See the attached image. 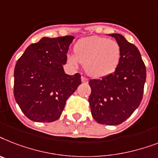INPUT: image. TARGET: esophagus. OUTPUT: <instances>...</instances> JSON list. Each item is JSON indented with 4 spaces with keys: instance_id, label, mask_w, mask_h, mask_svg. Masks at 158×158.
I'll return each instance as SVG.
<instances>
[{
    "instance_id": "esophagus-1",
    "label": "esophagus",
    "mask_w": 158,
    "mask_h": 158,
    "mask_svg": "<svg viewBox=\"0 0 158 158\" xmlns=\"http://www.w3.org/2000/svg\"><path fill=\"white\" fill-rule=\"evenodd\" d=\"M81 82L82 83H85V84H87L88 83V79H87L86 77H81Z\"/></svg>"
}]
</instances>
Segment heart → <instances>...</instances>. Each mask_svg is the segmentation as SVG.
<instances>
[{"label":"heart","instance_id":"heart-1","mask_svg":"<svg viewBox=\"0 0 158 158\" xmlns=\"http://www.w3.org/2000/svg\"><path fill=\"white\" fill-rule=\"evenodd\" d=\"M121 58L119 44L98 36L80 39L74 46V54L68 55L73 65L81 63L88 75L103 77L116 70Z\"/></svg>","mask_w":158,"mask_h":158}]
</instances>
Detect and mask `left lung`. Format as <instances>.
<instances>
[{"instance_id":"8db88e82","label":"left lung","mask_w":158,"mask_h":158,"mask_svg":"<svg viewBox=\"0 0 158 158\" xmlns=\"http://www.w3.org/2000/svg\"><path fill=\"white\" fill-rule=\"evenodd\" d=\"M121 48L119 64L113 73L100 80H89L92 117L108 126L122 124L138 108L143 99L146 68L135 45L121 34H109Z\"/></svg>"}]
</instances>
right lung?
<instances>
[{"label":"right lung","mask_w":158,"mask_h":158,"mask_svg":"<svg viewBox=\"0 0 158 158\" xmlns=\"http://www.w3.org/2000/svg\"><path fill=\"white\" fill-rule=\"evenodd\" d=\"M73 39V36L43 37L29 45L18 59L14 95L23 113L33 122L59 119L67 99L81 83L79 73L69 76L63 67Z\"/></svg>","instance_id":"right-lung-1"}]
</instances>
